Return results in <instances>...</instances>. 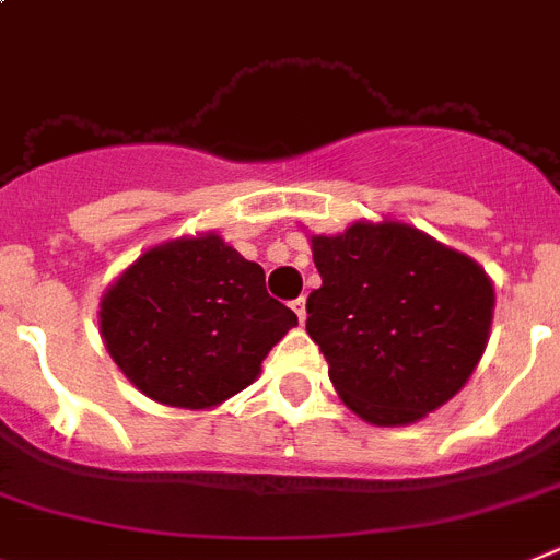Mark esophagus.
<instances>
[{
	"label": "esophagus",
	"mask_w": 560,
	"mask_h": 560,
	"mask_svg": "<svg viewBox=\"0 0 560 560\" xmlns=\"http://www.w3.org/2000/svg\"><path fill=\"white\" fill-rule=\"evenodd\" d=\"M291 308H294V314H298L300 323H305V298L291 300Z\"/></svg>",
	"instance_id": "34e87169"
}]
</instances>
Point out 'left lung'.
I'll use <instances>...</instances> for the list:
<instances>
[{
	"instance_id": "obj_1",
	"label": "left lung",
	"mask_w": 560,
	"mask_h": 560,
	"mask_svg": "<svg viewBox=\"0 0 560 560\" xmlns=\"http://www.w3.org/2000/svg\"><path fill=\"white\" fill-rule=\"evenodd\" d=\"M312 252L323 285L308 294L305 331L357 417L399 428L462 390L493 323L479 262L399 221L314 234Z\"/></svg>"
}]
</instances>
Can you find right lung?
Masks as SVG:
<instances>
[{"label": "right lung", "instance_id": "right-lung-1", "mask_svg": "<svg viewBox=\"0 0 560 560\" xmlns=\"http://www.w3.org/2000/svg\"><path fill=\"white\" fill-rule=\"evenodd\" d=\"M298 326L266 275L214 232L143 252L104 291L98 328L141 394L203 410L257 380L266 353Z\"/></svg>", "mask_w": 560, "mask_h": 560}]
</instances>
